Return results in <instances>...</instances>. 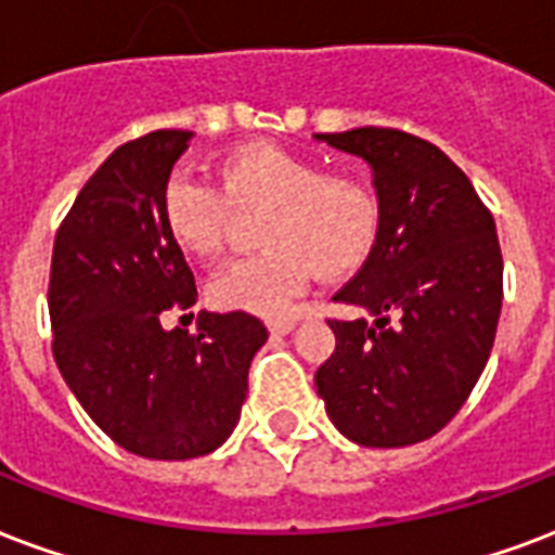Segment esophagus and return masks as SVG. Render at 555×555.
Masks as SVG:
<instances>
[{"mask_svg":"<svg viewBox=\"0 0 555 555\" xmlns=\"http://www.w3.org/2000/svg\"><path fill=\"white\" fill-rule=\"evenodd\" d=\"M268 328L270 334H287L294 328V320H287V317H282V320H268Z\"/></svg>","mask_w":555,"mask_h":555,"instance_id":"34e87169","label":"esophagus"}]
</instances>
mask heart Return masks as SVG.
I'll return each instance as SVG.
<instances>
[{
    "label": "heart",
    "instance_id": "obj_1",
    "mask_svg": "<svg viewBox=\"0 0 555 555\" xmlns=\"http://www.w3.org/2000/svg\"><path fill=\"white\" fill-rule=\"evenodd\" d=\"M230 209H264L256 227L264 249L230 261L209 282V299L227 311L285 314L311 273L352 276L378 244V197L361 177L323 171L273 142L232 147L215 165V183L175 171L159 194L168 238L201 261L221 253Z\"/></svg>",
    "mask_w": 555,
    "mask_h": 555
}]
</instances>
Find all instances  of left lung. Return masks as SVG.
Instances as JSON below:
<instances>
[{
    "label": "left lung",
    "instance_id": "8db88e82",
    "mask_svg": "<svg viewBox=\"0 0 555 555\" xmlns=\"http://www.w3.org/2000/svg\"><path fill=\"white\" fill-rule=\"evenodd\" d=\"M363 156L378 189V244L334 302V352L314 375L337 430L358 446L401 448L446 428L494 346L503 256L494 218L463 168L396 127L320 133Z\"/></svg>",
    "mask_w": 555,
    "mask_h": 555
}]
</instances>
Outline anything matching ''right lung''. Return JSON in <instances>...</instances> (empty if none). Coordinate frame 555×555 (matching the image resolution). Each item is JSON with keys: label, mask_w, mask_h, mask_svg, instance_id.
I'll use <instances>...</instances> for the list:
<instances>
[{"label": "right lung", "mask_w": 555, "mask_h": 555, "mask_svg": "<svg viewBox=\"0 0 555 555\" xmlns=\"http://www.w3.org/2000/svg\"><path fill=\"white\" fill-rule=\"evenodd\" d=\"M189 130L118 145L57 227L49 273L52 352L80 408L116 446L192 460L230 437L268 328L247 311L203 314L197 334L165 332V311L197 302L159 194Z\"/></svg>", "instance_id": "right-lung-1"}]
</instances>
